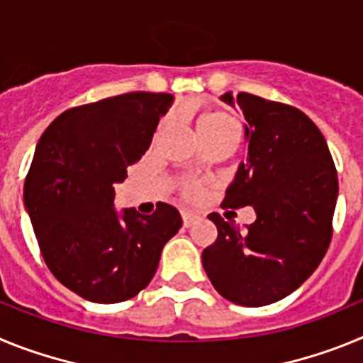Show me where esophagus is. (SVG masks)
I'll return each mask as SVG.
<instances>
[{"label":"esophagus","instance_id":"esophagus-1","mask_svg":"<svg viewBox=\"0 0 363 363\" xmlns=\"http://www.w3.org/2000/svg\"><path fill=\"white\" fill-rule=\"evenodd\" d=\"M182 220H184V227H191L196 223L198 216L196 214H192V213H184L182 214Z\"/></svg>","mask_w":363,"mask_h":363}]
</instances>
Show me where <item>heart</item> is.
I'll use <instances>...</instances> for the list:
<instances>
[{
    "label": "heart",
    "instance_id": "heart-1",
    "mask_svg": "<svg viewBox=\"0 0 363 363\" xmlns=\"http://www.w3.org/2000/svg\"><path fill=\"white\" fill-rule=\"evenodd\" d=\"M238 121H236V118H234L233 114H229V112L225 111L207 112V114H203V116L198 120V134H200L201 140H205V138L220 136V134H234V136H238ZM185 191H187V194L194 196V194H198V185H185Z\"/></svg>",
    "mask_w": 363,
    "mask_h": 363
}]
</instances>
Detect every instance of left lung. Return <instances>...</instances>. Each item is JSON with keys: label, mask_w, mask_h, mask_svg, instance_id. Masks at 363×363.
I'll return each mask as SVG.
<instances>
[{"label": "left lung", "mask_w": 363, "mask_h": 363, "mask_svg": "<svg viewBox=\"0 0 363 363\" xmlns=\"http://www.w3.org/2000/svg\"><path fill=\"white\" fill-rule=\"evenodd\" d=\"M220 99L243 112L247 147L223 205H251L256 220L240 229L211 213L218 238L201 264L229 301L269 306L296 291L325 256L338 176L325 138L301 111L247 92Z\"/></svg>", "instance_id": "left-lung-1"}]
</instances>
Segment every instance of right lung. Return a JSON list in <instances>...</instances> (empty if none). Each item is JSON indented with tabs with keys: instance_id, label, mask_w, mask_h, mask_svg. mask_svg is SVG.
<instances>
[{
	"instance_id": "right-lung-1",
	"label": "right lung",
	"mask_w": 363,
	"mask_h": 363,
	"mask_svg": "<svg viewBox=\"0 0 363 363\" xmlns=\"http://www.w3.org/2000/svg\"><path fill=\"white\" fill-rule=\"evenodd\" d=\"M174 96L129 92L70 108L47 127L25 179L23 203L45 264L96 303L145 289L163 247L182 227L178 209L150 216L118 209L114 184L142 158Z\"/></svg>"
}]
</instances>
